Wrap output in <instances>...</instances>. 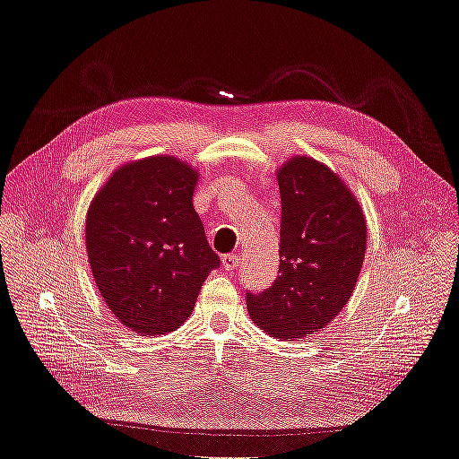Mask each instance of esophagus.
Listing matches in <instances>:
<instances>
[{
	"label": "esophagus",
	"mask_w": 459,
	"mask_h": 459,
	"mask_svg": "<svg viewBox=\"0 0 459 459\" xmlns=\"http://www.w3.org/2000/svg\"><path fill=\"white\" fill-rule=\"evenodd\" d=\"M238 266H239V255H224V256H221V268H224L226 272L238 270Z\"/></svg>",
	"instance_id": "obj_1"
}]
</instances>
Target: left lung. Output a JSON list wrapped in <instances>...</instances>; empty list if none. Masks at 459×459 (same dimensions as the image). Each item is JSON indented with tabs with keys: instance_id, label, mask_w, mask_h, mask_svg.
<instances>
[{
	"instance_id": "1",
	"label": "left lung",
	"mask_w": 459,
	"mask_h": 459,
	"mask_svg": "<svg viewBox=\"0 0 459 459\" xmlns=\"http://www.w3.org/2000/svg\"><path fill=\"white\" fill-rule=\"evenodd\" d=\"M275 178L281 193L280 275L264 293H247V310L268 335L304 339L349 304L366 256L368 226L352 189L327 164L297 155Z\"/></svg>"
}]
</instances>
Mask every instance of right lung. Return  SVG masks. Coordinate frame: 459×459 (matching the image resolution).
<instances>
[{
    "instance_id": "obj_1",
    "label": "right lung",
    "mask_w": 459,
    "mask_h": 459,
    "mask_svg": "<svg viewBox=\"0 0 459 459\" xmlns=\"http://www.w3.org/2000/svg\"><path fill=\"white\" fill-rule=\"evenodd\" d=\"M197 169L172 155L118 166L86 214L93 281L122 325L164 335L182 325L220 258L193 206Z\"/></svg>"
}]
</instances>
